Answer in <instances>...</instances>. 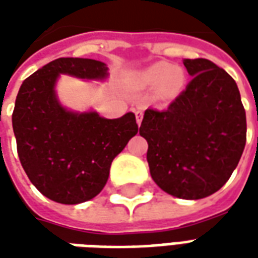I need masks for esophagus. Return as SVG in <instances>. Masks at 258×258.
<instances>
[{"instance_id":"34e87169","label":"esophagus","mask_w":258,"mask_h":258,"mask_svg":"<svg viewBox=\"0 0 258 258\" xmlns=\"http://www.w3.org/2000/svg\"><path fill=\"white\" fill-rule=\"evenodd\" d=\"M135 117H137V123H138V125H141V123H142V117H144L142 110H135Z\"/></svg>"}]
</instances>
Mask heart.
<instances>
[{
  "mask_svg": "<svg viewBox=\"0 0 258 258\" xmlns=\"http://www.w3.org/2000/svg\"><path fill=\"white\" fill-rule=\"evenodd\" d=\"M138 84L144 88L157 87V95L170 99L179 94L185 84V73L181 68H173L167 62H157L141 72Z\"/></svg>",
  "mask_w": 258,
  "mask_h": 258,
  "instance_id": "heart-1",
  "label": "heart"
}]
</instances>
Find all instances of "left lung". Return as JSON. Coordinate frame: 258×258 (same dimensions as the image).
I'll use <instances>...</instances> for the list:
<instances>
[{
  "label": "left lung",
  "instance_id": "8db88e82",
  "mask_svg": "<svg viewBox=\"0 0 258 258\" xmlns=\"http://www.w3.org/2000/svg\"><path fill=\"white\" fill-rule=\"evenodd\" d=\"M192 80L164 110L146 109L153 181L179 199H203L227 182L246 145V112L235 80L209 59H184Z\"/></svg>",
  "mask_w": 258,
  "mask_h": 258
}]
</instances>
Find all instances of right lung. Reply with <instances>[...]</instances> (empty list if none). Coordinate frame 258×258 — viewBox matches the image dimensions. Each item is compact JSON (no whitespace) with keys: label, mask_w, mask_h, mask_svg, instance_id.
Masks as SVG:
<instances>
[{"label":"right lung","mask_w":258,"mask_h":258,"mask_svg":"<svg viewBox=\"0 0 258 258\" xmlns=\"http://www.w3.org/2000/svg\"><path fill=\"white\" fill-rule=\"evenodd\" d=\"M59 74L103 80L107 68L83 58H59L42 66L20 85L12 125L31 184L53 202L77 205L103 189L113 159L138 133V124L131 112L110 120L64 109L55 94Z\"/></svg>","instance_id":"add662e5"}]
</instances>
